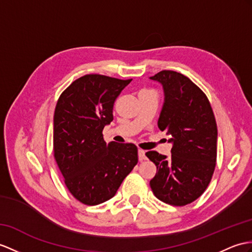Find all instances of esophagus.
I'll return each mask as SVG.
<instances>
[{
	"label": "esophagus",
	"mask_w": 252,
	"mask_h": 252,
	"mask_svg": "<svg viewBox=\"0 0 252 252\" xmlns=\"http://www.w3.org/2000/svg\"><path fill=\"white\" fill-rule=\"evenodd\" d=\"M138 156H139V160L140 161H143L146 159V156H145V151L143 150H138Z\"/></svg>",
	"instance_id": "34e87169"
}]
</instances>
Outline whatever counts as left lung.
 <instances>
[{"mask_svg": "<svg viewBox=\"0 0 252 252\" xmlns=\"http://www.w3.org/2000/svg\"><path fill=\"white\" fill-rule=\"evenodd\" d=\"M150 79L162 85L164 102L158 128L170 134L171 156L146 153L157 172L150 182L155 197L184 206L205 191L216 165L217 125L206 95L180 72L162 70Z\"/></svg>", "mask_w": 252, "mask_h": 252, "instance_id": "1", "label": "left lung"}]
</instances>
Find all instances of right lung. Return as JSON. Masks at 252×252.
Instances as JSON below:
<instances>
[{"label": "right lung", "instance_id": "add662e5", "mask_svg": "<svg viewBox=\"0 0 252 252\" xmlns=\"http://www.w3.org/2000/svg\"><path fill=\"white\" fill-rule=\"evenodd\" d=\"M132 79L85 75L61 94L53 119V153L66 187L78 201L97 205L113 198L138 163L132 143L107 144L103 127Z\"/></svg>", "mask_w": 252, "mask_h": 252}]
</instances>
